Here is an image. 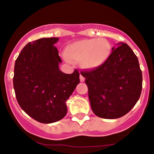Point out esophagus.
<instances>
[{
	"mask_svg": "<svg viewBox=\"0 0 154 154\" xmlns=\"http://www.w3.org/2000/svg\"><path fill=\"white\" fill-rule=\"evenodd\" d=\"M85 77H84L83 75H82V74L80 73V81H81V82H83L84 81H85Z\"/></svg>",
	"mask_w": 154,
	"mask_h": 154,
	"instance_id": "obj_1",
	"label": "esophagus"
}]
</instances>
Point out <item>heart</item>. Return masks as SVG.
<instances>
[{
  "instance_id": "heart-1",
  "label": "heart",
  "mask_w": 154,
  "mask_h": 154,
  "mask_svg": "<svg viewBox=\"0 0 154 154\" xmlns=\"http://www.w3.org/2000/svg\"><path fill=\"white\" fill-rule=\"evenodd\" d=\"M110 42L104 38H93L76 41L65 48V56L71 61L81 62L86 69L100 67L107 62L112 54Z\"/></svg>"
}]
</instances>
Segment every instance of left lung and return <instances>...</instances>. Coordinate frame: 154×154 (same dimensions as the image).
Instances as JSON below:
<instances>
[{"label":"left lung","mask_w":154,"mask_h":154,"mask_svg":"<svg viewBox=\"0 0 154 154\" xmlns=\"http://www.w3.org/2000/svg\"><path fill=\"white\" fill-rule=\"evenodd\" d=\"M117 45L104 65L81 72L88 85L93 112L105 119L119 118L128 113L142 89V73L136 55L127 43Z\"/></svg>","instance_id":"1"}]
</instances>
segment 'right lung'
<instances>
[{"mask_svg":"<svg viewBox=\"0 0 154 154\" xmlns=\"http://www.w3.org/2000/svg\"><path fill=\"white\" fill-rule=\"evenodd\" d=\"M58 37L28 42L15 63L13 87L19 106L42 124L57 122L67 112L66 102L79 84V71L63 73L54 44Z\"/></svg>","mask_w":154,"mask_h":154,"instance_id":"1","label":"right lung"}]
</instances>
